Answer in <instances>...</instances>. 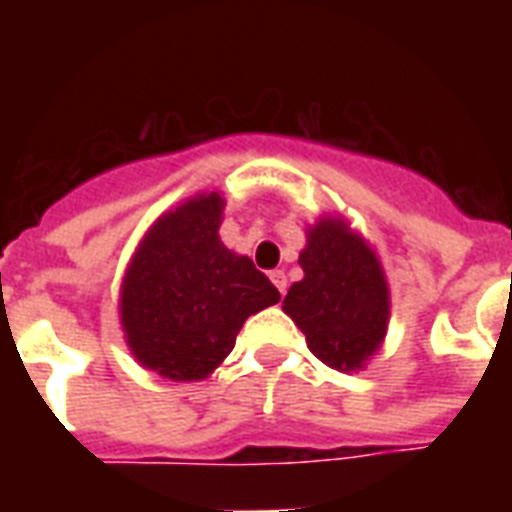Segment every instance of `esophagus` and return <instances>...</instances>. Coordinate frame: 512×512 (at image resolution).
<instances>
[{
    "mask_svg": "<svg viewBox=\"0 0 512 512\" xmlns=\"http://www.w3.org/2000/svg\"><path fill=\"white\" fill-rule=\"evenodd\" d=\"M268 276H271V281L276 284V289H279L281 295H287V273L281 271V268H276V271H271Z\"/></svg>",
    "mask_w": 512,
    "mask_h": 512,
    "instance_id": "1",
    "label": "esophagus"
}]
</instances>
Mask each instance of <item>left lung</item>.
<instances>
[{"instance_id": "8db88e82", "label": "left lung", "mask_w": 512, "mask_h": 512, "mask_svg": "<svg viewBox=\"0 0 512 512\" xmlns=\"http://www.w3.org/2000/svg\"><path fill=\"white\" fill-rule=\"evenodd\" d=\"M303 279L284 297V313L308 348L337 372H356L385 340L390 292L372 247L342 217H321L300 252Z\"/></svg>"}]
</instances>
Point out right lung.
<instances>
[{
    "label": "right lung",
    "instance_id": "right-lung-1",
    "mask_svg": "<svg viewBox=\"0 0 512 512\" xmlns=\"http://www.w3.org/2000/svg\"><path fill=\"white\" fill-rule=\"evenodd\" d=\"M225 201L201 193L164 212L124 273L119 319L132 356L167 380H204L223 364L252 313L279 303V289L217 228Z\"/></svg>",
    "mask_w": 512,
    "mask_h": 512
}]
</instances>
